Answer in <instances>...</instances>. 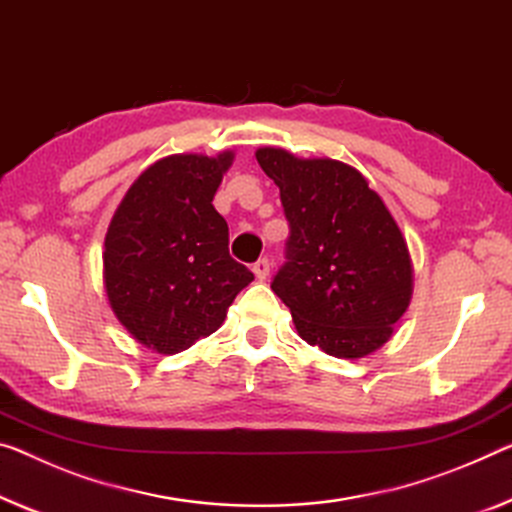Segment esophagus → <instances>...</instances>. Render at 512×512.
<instances>
[{
    "instance_id": "1",
    "label": "esophagus",
    "mask_w": 512,
    "mask_h": 512,
    "mask_svg": "<svg viewBox=\"0 0 512 512\" xmlns=\"http://www.w3.org/2000/svg\"><path fill=\"white\" fill-rule=\"evenodd\" d=\"M254 274H256L258 281H265L267 274H270V261H267V258H261V261H256L254 263Z\"/></svg>"
}]
</instances>
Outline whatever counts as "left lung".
<instances>
[{
  "instance_id": "obj_1",
  "label": "left lung",
  "mask_w": 512,
  "mask_h": 512,
  "mask_svg": "<svg viewBox=\"0 0 512 512\" xmlns=\"http://www.w3.org/2000/svg\"><path fill=\"white\" fill-rule=\"evenodd\" d=\"M256 160L290 224L272 281L306 343L338 359L382 348L414 293L407 240L382 196L350 164L265 146Z\"/></svg>"
}]
</instances>
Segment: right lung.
<instances>
[{"label": "right lung", "mask_w": 512, "mask_h": 512, "mask_svg": "<svg viewBox=\"0 0 512 512\" xmlns=\"http://www.w3.org/2000/svg\"><path fill=\"white\" fill-rule=\"evenodd\" d=\"M233 151L167 155L141 174L105 235L102 281L128 334L176 355L222 327L254 281L229 254V224L212 206Z\"/></svg>", "instance_id": "right-lung-1"}]
</instances>
